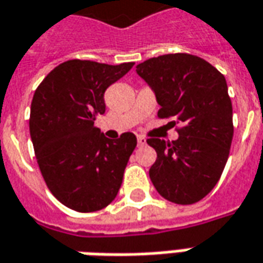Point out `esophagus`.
<instances>
[{
  "instance_id": "esophagus-1",
  "label": "esophagus",
  "mask_w": 263,
  "mask_h": 263,
  "mask_svg": "<svg viewBox=\"0 0 263 263\" xmlns=\"http://www.w3.org/2000/svg\"><path fill=\"white\" fill-rule=\"evenodd\" d=\"M137 144H138V146H144L146 144V139L144 137H138L137 138Z\"/></svg>"
}]
</instances>
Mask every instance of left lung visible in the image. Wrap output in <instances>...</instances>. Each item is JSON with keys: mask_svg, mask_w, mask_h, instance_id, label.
<instances>
[{"mask_svg": "<svg viewBox=\"0 0 263 263\" xmlns=\"http://www.w3.org/2000/svg\"><path fill=\"white\" fill-rule=\"evenodd\" d=\"M137 73L154 92L158 117L181 125L176 141H146L157 151L149 178L164 199L193 204L213 190L229 158L233 114L226 79L206 60L187 53L148 59Z\"/></svg>", "mask_w": 263, "mask_h": 263, "instance_id": "1", "label": "left lung"}]
</instances>
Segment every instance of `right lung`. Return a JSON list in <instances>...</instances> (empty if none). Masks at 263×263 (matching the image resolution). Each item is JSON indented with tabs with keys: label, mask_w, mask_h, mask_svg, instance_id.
<instances>
[{
	"label": "right lung",
	"mask_w": 263,
	"mask_h": 263,
	"mask_svg": "<svg viewBox=\"0 0 263 263\" xmlns=\"http://www.w3.org/2000/svg\"><path fill=\"white\" fill-rule=\"evenodd\" d=\"M134 63L69 60L59 64L34 92L30 135L43 178L62 204L89 213L117 197L137 137L109 139L95 128L105 114L103 95Z\"/></svg>",
	"instance_id": "right-lung-1"
}]
</instances>
